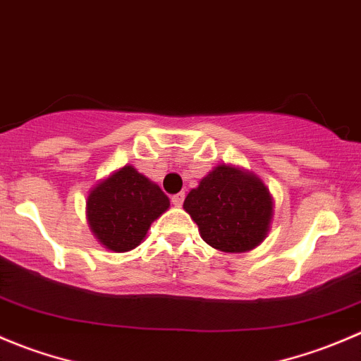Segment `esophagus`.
Instances as JSON below:
<instances>
[{"label":"esophagus","instance_id":"1","mask_svg":"<svg viewBox=\"0 0 361 361\" xmlns=\"http://www.w3.org/2000/svg\"><path fill=\"white\" fill-rule=\"evenodd\" d=\"M183 199H185V194L183 192H180V194L173 195V197H171V201H173L174 206H178V208H180V206L183 204Z\"/></svg>","mask_w":361,"mask_h":361}]
</instances>
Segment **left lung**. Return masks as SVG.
<instances>
[{"instance_id":"left-lung-1","label":"left lung","mask_w":361,"mask_h":361,"mask_svg":"<svg viewBox=\"0 0 361 361\" xmlns=\"http://www.w3.org/2000/svg\"><path fill=\"white\" fill-rule=\"evenodd\" d=\"M183 208L209 247L231 254L257 247L274 219V197L261 178L226 164L188 192Z\"/></svg>"}]
</instances>
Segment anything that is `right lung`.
<instances>
[{
  "label": "right lung",
  "mask_w": 361,
  "mask_h": 361,
  "mask_svg": "<svg viewBox=\"0 0 361 361\" xmlns=\"http://www.w3.org/2000/svg\"><path fill=\"white\" fill-rule=\"evenodd\" d=\"M167 208L169 197L159 185L125 166L93 187L86 201V216L104 247L128 252L145 240L153 220Z\"/></svg>",
  "instance_id": "right-lung-1"
}]
</instances>
